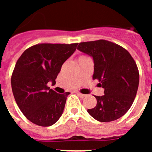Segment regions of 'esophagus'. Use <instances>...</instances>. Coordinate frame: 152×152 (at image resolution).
<instances>
[{"label":"esophagus","mask_w":152,"mask_h":152,"mask_svg":"<svg viewBox=\"0 0 152 152\" xmlns=\"http://www.w3.org/2000/svg\"><path fill=\"white\" fill-rule=\"evenodd\" d=\"M77 96H79L80 97H84V96H86L85 94H80V93H77Z\"/></svg>","instance_id":"esophagus-1"}]
</instances>
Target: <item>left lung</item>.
<instances>
[{
    "label": "left lung",
    "instance_id": "obj_1",
    "mask_svg": "<svg viewBox=\"0 0 152 152\" xmlns=\"http://www.w3.org/2000/svg\"><path fill=\"white\" fill-rule=\"evenodd\" d=\"M77 49L93 58V79L104 89V95L95 96L96 106L88 113L97 121L111 122L129 110L139 88L136 63L127 50L107 40L80 42Z\"/></svg>",
    "mask_w": 152,
    "mask_h": 152
}]
</instances>
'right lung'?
I'll return each instance as SVG.
<instances>
[{
	"instance_id": "add662e5",
	"label": "right lung",
	"mask_w": 152,
	"mask_h": 152,
	"mask_svg": "<svg viewBox=\"0 0 152 152\" xmlns=\"http://www.w3.org/2000/svg\"><path fill=\"white\" fill-rule=\"evenodd\" d=\"M77 43L38 44L21 55L11 77L13 94L23 115L34 124L50 126L59 119L70 94H58L48 87L56 84L63 63Z\"/></svg>"
}]
</instances>
